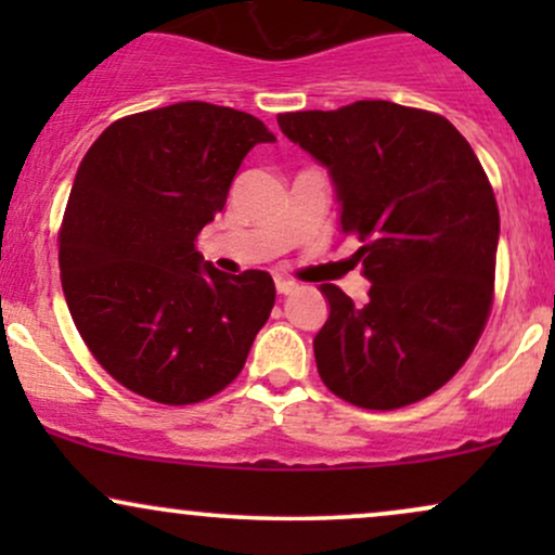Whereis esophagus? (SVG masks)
<instances>
[{
  "label": "esophagus",
  "instance_id": "esophagus-1",
  "mask_svg": "<svg viewBox=\"0 0 555 555\" xmlns=\"http://www.w3.org/2000/svg\"><path fill=\"white\" fill-rule=\"evenodd\" d=\"M295 289H297L295 282H289V279H284V276H276V292H279V295H292Z\"/></svg>",
  "mask_w": 555,
  "mask_h": 555
}]
</instances>
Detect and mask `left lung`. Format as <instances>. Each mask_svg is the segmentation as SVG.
Instances as JSON below:
<instances>
[{"instance_id":"8db88e82","label":"left lung","mask_w":555,"mask_h":555,"mask_svg":"<svg viewBox=\"0 0 555 555\" xmlns=\"http://www.w3.org/2000/svg\"><path fill=\"white\" fill-rule=\"evenodd\" d=\"M276 122L328 169L341 232L365 242L354 256L367 305L321 284L323 384L365 410L430 397L469 358L493 302L499 206L475 151L441 114L391 101Z\"/></svg>"}]
</instances>
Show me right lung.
<instances>
[{"instance_id": "obj_1", "label": "right lung", "mask_w": 555, "mask_h": 555, "mask_svg": "<svg viewBox=\"0 0 555 555\" xmlns=\"http://www.w3.org/2000/svg\"><path fill=\"white\" fill-rule=\"evenodd\" d=\"M273 140L253 114L180 101L117 119L82 156L60 232L62 289L93 358L140 397H214L269 321V273L214 269L195 237L242 158Z\"/></svg>"}]
</instances>
